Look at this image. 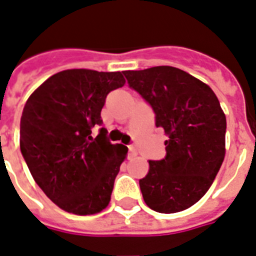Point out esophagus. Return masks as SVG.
<instances>
[{
    "label": "esophagus",
    "mask_w": 256,
    "mask_h": 256,
    "mask_svg": "<svg viewBox=\"0 0 256 256\" xmlns=\"http://www.w3.org/2000/svg\"><path fill=\"white\" fill-rule=\"evenodd\" d=\"M128 154H130V156H136L138 151H136V148L134 146H128Z\"/></svg>",
    "instance_id": "34e87169"
}]
</instances>
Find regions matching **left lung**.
<instances>
[{"label":"left lung","instance_id":"left-lung-1","mask_svg":"<svg viewBox=\"0 0 256 256\" xmlns=\"http://www.w3.org/2000/svg\"><path fill=\"white\" fill-rule=\"evenodd\" d=\"M124 74L168 136L166 158L148 160V172L139 180L143 200L159 213L186 210L208 192L225 159V113L209 85L178 68L159 66Z\"/></svg>","mask_w":256,"mask_h":256}]
</instances>
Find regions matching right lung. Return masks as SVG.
Returning <instances> with one entry per match:
<instances>
[{"label": "right lung", "instance_id": "add662e5", "mask_svg": "<svg viewBox=\"0 0 256 256\" xmlns=\"http://www.w3.org/2000/svg\"><path fill=\"white\" fill-rule=\"evenodd\" d=\"M121 72L67 70L31 93L20 117V152L35 182L60 209L96 214L109 205L128 147L112 144L101 126L108 93L124 85Z\"/></svg>", "mask_w": 256, "mask_h": 256}]
</instances>
